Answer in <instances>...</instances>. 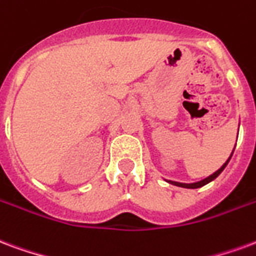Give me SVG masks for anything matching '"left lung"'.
I'll return each mask as SVG.
<instances>
[{
	"mask_svg": "<svg viewBox=\"0 0 256 256\" xmlns=\"http://www.w3.org/2000/svg\"><path fill=\"white\" fill-rule=\"evenodd\" d=\"M238 134H239V132H238ZM236 146V145H234ZM234 150H232V153H230V156L228 157V160L221 166V168H218L217 171L213 172L212 175H209L208 178H205V179H202V180H198V182H194V183H180V182H174V180H166L168 182V183H171V184H174V186H178V187H183V188H200V187L205 186V184H208V183H210L212 180H214L216 178L221 174V172L224 171V168L226 166H228L229 160H230V157H232V154H234Z\"/></svg>",
	"mask_w": 256,
	"mask_h": 256,
	"instance_id": "left-lung-1",
	"label": "left lung"
}]
</instances>
